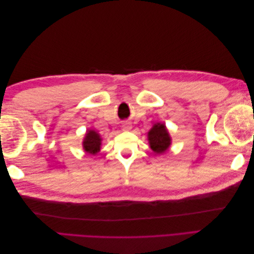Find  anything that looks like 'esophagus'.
<instances>
[{
  "label": "esophagus",
  "instance_id": "1",
  "mask_svg": "<svg viewBox=\"0 0 254 254\" xmlns=\"http://www.w3.org/2000/svg\"><path fill=\"white\" fill-rule=\"evenodd\" d=\"M131 128H132V126H131V124H130V123H124V124L122 125V129L124 130V131H129V130Z\"/></svg>",
  "mask_w": 254,
  "mask_h": 254
}]
</instances>
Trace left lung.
<instances>
[{
	"label": "left lung",
	"instance_id": "1",
	"mask_svg": "<svg viewBox=\"0 0 254 254\" xmlns=\"http://www.w3.org/2000/svg\"><path fill=\"white\" fill-rule=\"evenodd\" d=\"M148 142L150 148L156 153H164L172 144L171 135L168 133L166 126L161 123H157L152 126L148 132Z\"/></svg>",
	"mask_w": 254,
	"mask_h": 254
}]
</instances>
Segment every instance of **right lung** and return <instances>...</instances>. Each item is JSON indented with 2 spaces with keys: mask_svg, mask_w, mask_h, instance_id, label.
Segmentation results:
<instances>
[{
  "mask_svg": "<svg viewBox=\"0 0 254 254\" xmlns=\"http://www.w3.org/2000/svg\"><path fill=\"white\" fill-rule=\"evenodd\" d=\"M102 137L94 130H88L86 136H84L82 142V147L84 151L90 153V155H95L101 150Z\"/></svg>",
  "mask_w": 254,
  "mask_h": 254,
  "instance_id": "add662e5",
  "label": "right lung"
}]
</instances>
